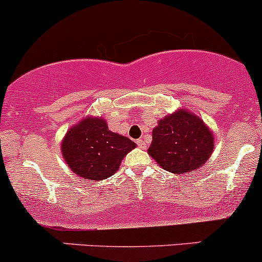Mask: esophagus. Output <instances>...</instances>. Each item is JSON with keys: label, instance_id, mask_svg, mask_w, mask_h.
I'll return each mask as SVG.
<instances>
[{"label": "esophagus", "instance_id": "obj_1", "mask_svg": "<svg viewBox=\"0 0 262 262\" xmlns=\"http://www.w3.org/2000/svg\"><path fill=\"white\" fill-rule=\"evenodd\" d=\"M136 143L139 145V147H141V148H146V141L145 140L139 139L136 141Z\"/></svg>", "mask_w": 262, "mask_h": 262}]
</instances>
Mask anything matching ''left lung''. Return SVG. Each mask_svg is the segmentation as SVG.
<instances>
[{"mask_svg": "<svg viewBox=\"0 0 262 262\" xmlns=\"http://www.w3.org/2000/svg\"><path fill=\"white\" fill-rule=\"evenodd\" d=\"M213 146V134L204 122L194 114L179 110L158 122L148 154L163 169L178 174L203 166Z\"/></svg>", "mask_w": 262, "mask_h": 262, "instance_id": "left-lung-1", "label": "left lung"}]
</instances>
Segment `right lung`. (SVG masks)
<instances>
[{"instance_id":"right-lung-1","label":"right lung","mask_w":262,"mask_h":262,"mask_svg":"<svg viewBox=\"0 0 262 262\" xmlns=\"http://www.w3.org/2000/svg\"><path fill=\"white\" fill-rule=\"evenodd\" d=\"M135 147L130 139L108 130L104 119L86 117L66 135L61 152L73 172L88 181H100L111 177Z\"/></svg>"}]
</instances>
